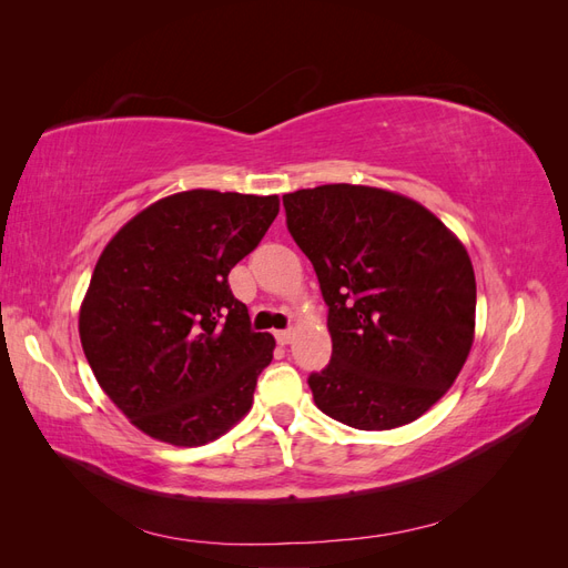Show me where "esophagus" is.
<instances>
[{
	"label": "esophagus",
	"mask_w": 568,
	"mask_h": 568,
	"mask_svg": "<svg viewBox=\"0 0 568 568\" xmlns=\"http://www.w3.org/2000/svg\"><path fill=\"white\" fill-rule=\"evenodd\" d=\"M274 338H277L280 346H288L291 338H294V332H291V329H282V332L274 334Z\"/></svg>",
	"instance_id": "34e87169"
}]
</instances>
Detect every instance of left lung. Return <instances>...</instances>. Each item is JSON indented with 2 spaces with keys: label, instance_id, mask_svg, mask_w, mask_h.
<instances>
[{
  "label": "left lung",
  "instance_id": "obj_1",
  "mask_svg": "<svg viewBox=\"0 0 568 568\" xmlns=\"http://www.w3.org/2000/svg\"><path fill=\"white\" fill-rule=\"evenodd\" d=\"M282 201L329 307L332 359L307 376L315 405L359 432L415 422L471 351L467 248L432 211L386 189L322 184Z\"/></svg>",
  "mask_w": 568,
  "mask_h": 568
}]
</instances>
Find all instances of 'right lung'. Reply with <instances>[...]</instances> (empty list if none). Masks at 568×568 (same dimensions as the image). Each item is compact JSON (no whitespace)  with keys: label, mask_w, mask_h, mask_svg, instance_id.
Here are the masks:
<instances>
[{"label":"right lung","mask_w":568,"mask_h":568,"mask_svg":"<svg viewBox=\"0 0 568 568\" xmlns=\"http://www.w3.org/2000/svg\"><path fill=\"white\" fill-rule=\"evenodd\" d=\"M277 213V196L192 189L151 203L99 255L80 307L82 351L146 436L194 448L251 409L274 338L251 329L227 277Z\"/></svg>","instance_id":"add662e5"}]
</instances>
